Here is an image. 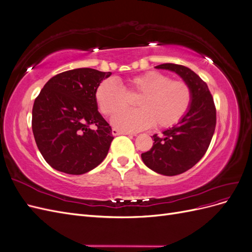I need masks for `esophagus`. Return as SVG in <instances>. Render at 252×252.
<instances>
[{
	"mask_svg": "<svg viewBox=\"0 0 252 252\" xmlns=\"http://www.w3.org/2000/svg\"><path fill=\"white\" fill-rule=\"evenodd\" d=\"M112 134H113V135H121V134H125V135H131V133H129V132H125V131H120V130H118V129H116V128H113V129H112Z\"/></svg>",
	"mask_w": 252,
	"mask_h": 252,
	"instance_id": "esophagus-1",
	"label": "esophagus"
}]
</instances>
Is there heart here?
Here are the masks:
<instances>
[{"label":"heart","instance_id":"b5f03b06","mask_svg":"<svg viewBox=\"0 0 252 252\" xmlns=\"http://www.w3.org/2000/svg\"><path fill=\"white\" fill-rule=\"evenodd\" d=\"M140 94L136 109H124L114 114L112 125L125 132H134L151 125L158 128L172 127L186 116L192 102V90L182 80L148 71L128 80L125 87L112 79L102 81L95 89V101L101 112L112 116L127 104L128 96Z\"/></svg>","mask_w":252,"mask_h":252}]
</instances>
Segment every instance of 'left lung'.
I'll return each mask as SVG.
<instances>
[{
	"mask_svg": "<svg viewBox=\"0 0 252 252\" xmlns=\"http://www.w3.org/2000/svg\"><path fill=\"white\" fill-rule=\"evenodd\" d=\"M156 68L178 73L192 90L186 116L162 134L151 136L154 145L141 156L148 168L172 177L191 168L206 154L215 133L217 110L207 84L188 67L166 63Z\"/></svg>",
	"mask_w": 252,
	"mask_h": 252,
	"instance_id": "obj_1",
	"label": "left lung"
}]
</instances>
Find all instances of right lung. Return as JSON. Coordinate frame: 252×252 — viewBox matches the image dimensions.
I'll return each instance as SVG.
<instances>
[{
	"label": "right lung",
	"mask_w": 252,
	"mask_h": 252,
	"mask_svg": "<svg viewBox=\"0 0 252 252\" xmlns=\"http://www.w3.org/2000/svg\"><path fill=\"white\" fill-rule=\"evenodd\" d=\"M111 72L78 68L45 84L32 108V132L52 168L83 174L100 165L113 140L111 127L97 111L95 89Z\"/></svg>",
	"instance_id": "add662e5"
}]
</instances>
